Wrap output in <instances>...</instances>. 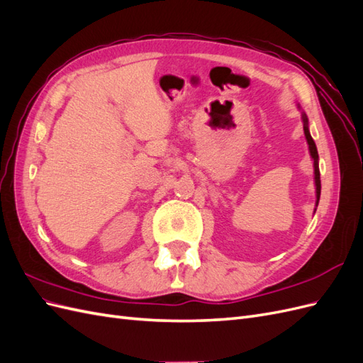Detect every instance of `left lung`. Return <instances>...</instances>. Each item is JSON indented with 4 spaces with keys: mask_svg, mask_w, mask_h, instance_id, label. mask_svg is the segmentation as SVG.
Returning <instances> with one entry per match:
<instances>
[{
    "mask_svg": "<svg viewBox=\"0 0 363 363\" xmlns=\"http://www.w3.org/2000/svg\"><path fill=\"white\" fill-rule=\"evenodd\" d=\"M300 108V106H298ZM303 118V128H304V136L307 140V145H309V152H311V157L313 160V174H315V189H316V206L320 203V195H321V180H320V167H318V150L315 142L311 136V131H309V119H307L306 113H301ZM316 211V208H315Z\"/></svg>",
    "mask_w": 363,
    "mask_h": 363,
    "instance_id": "1",
    "label": "left lung"
}]
</instances>
